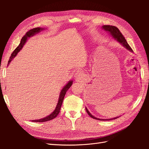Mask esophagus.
I'll return each instance as SVG.
<instances>
[{
    "mask_svg": "<svg viewBox=\"0 0 149 149\" xmlns=\"http://www.w3.org/2000/svg\"><path fill=\"white\" fill-rule=\"evenodd\" d=\"M82 75H83V74H82V73H81V72L78 71H76V73H75L74 77H75L76 78H77V79H80V78H81Z\"/></svg>",
    "mask_w": 149,
    "mask_h": 149,
    "instance_id": "obj_1",
    "label": "esophagus"
}]
</instances>
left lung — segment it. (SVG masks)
Instances as JSON below:
<instances>
[{"label": "left lung", "instance_id": "1", "mask_svg": "<svg viewBox=\"0 0 149 149\" xmlns=\"http://www.w3.org/2000/svg\"><path fill=\"white\" fill-rule=\"evenodd\" d=\"M102 29L104 30L105 31L109 32V33L113 37L115 40H116L118 42H119L122 45L123 47H124L126 49H127L128 50H129L130 52H133L132 49L130 48V47L129 45V44L127 43L126 40L125 39L124 37L123 36V35L121 33V32L120 31V30L118 29V28H117L116 26H112V25H103L102 26ZM86 111L87 113L88 114V115L91 117V118L96 119V120H113V119H116L117 118H118L119 117H116V118H112V119H99L96 118V117L93 116L90 112H89V111L88 110V109L86 107Z\"/></svg>", "mask_w": 149, "mask_h": 149}]
</instances>
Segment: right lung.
<instances>
[{
	"label": "right lung",
	"mask_w": 149,
	"mask_h": 149,
	"mask_svg": "<svg viewBox=\"0 0 149 149\" xmlns=\"http://www.w3.org/2000/svg\"><path fill=\"white\" fill-rule=\"evenodd\" d=\"M43 30H44V29L38 27V28H34L33 29H31L29 31H27V32L26 33V34L21 39V41H20L19 45L15 49V50L13 51V53H12L11 56L9 58V60H8V65H7L10 64V63L11 62V61L13 59V58H14L17 55V53L20 52V49L22 48V47H24L25 43H26L27 39L31 37H32V36L35 35L36 33H39L40 31H42ZM72 84H73V81H72V80L70 81L66 84V86H65L63 88L61 89V91L60 94L59 99H58V103H57V105L56 106L55 109L54 110V111L52 112V114H50V115H49V116L45 117V118H42V119H37V120H33L31 121L35 122V123H43V122L50 120L53 119L54 118H55L56 117L58 116V114H59V112L60 111L61 107V105H62L63 101L66 93L68 90L69 89V88L71 87V86L72 85Z\"/></svg>",
	"instance_id": "obj_1"
}]
</instances>
